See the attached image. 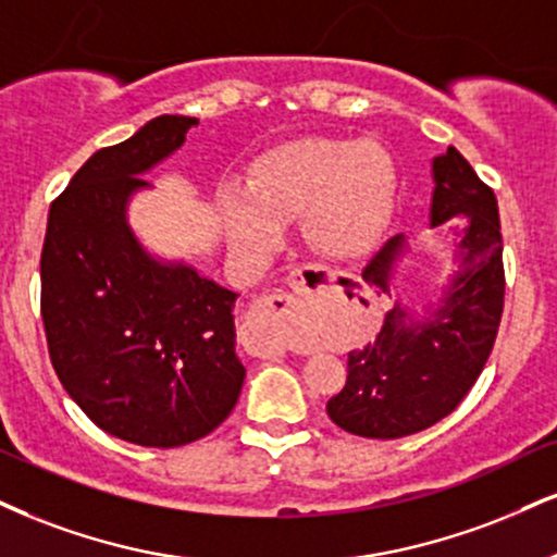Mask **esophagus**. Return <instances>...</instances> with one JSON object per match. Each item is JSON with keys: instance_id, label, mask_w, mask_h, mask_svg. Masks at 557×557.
<instances>
[{"instance_id": "esophagus-1", "label": "esophagus", "mask_w": 557, "mask_h": 557, "mask_svg": "<svg viewBox=\"0 0 557 557\" xmlns=\"http://www.w3.org/2000/svg\"><path fill=\"white\" fill-rule=\"evenodd\" d=\"M313 272H317V267L304 264L287 277L293 293L261 296L251 306L249 317H246V350L257 358H283L290 350L293 308L298 306V298L308 293Z\"/></svg>"}]
</instances>
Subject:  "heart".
<instances>
[{"label": "heart", "mask_w": 557, "mask_h": 557, "mask_svg": "<svg viewBox=\"0 0 557 557\" xmlns=\"http://www.w3.org/2000/svg\"><path fill=\"white\" fill-rule=\"evenodd\" d=\"M394 163L379 143L306 137L253 160L244 194H220V225L233 251L259 259L280 225L300 218V236L326 259L366 257L394 212Z\"/></svg>", "instance_id": "obj_1"}]
</instances>
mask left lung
I'll return each mask as SVG.
<instances>
[{
	"instance_id": "obj_1",
	"label": "left lung",
	"mask_w": 557,
	"mask_h": 557,
	"mask_svg": "<svg viewBox=\"0 0 557 557\" xmlns=\"http://www.w3.org/2000/svg\"><path fill=\"white\" fill-rule=\"evenodd\" d=\"M433 184L431 227L467 223L457 231L459 270L431 317L414 321L397 304L376 343L347 355V381L326 414L363 438L412 435L457 410L498 334L506 287L498 199L457 147L433 158ZM405 249V236L388 238L363 274L388 293Z\"/></svg>"
}]
</instances>
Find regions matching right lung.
I'll use <instances>...</instances> for the list:
<instances>
[{
  "label": "right lung",
  "instance_id": "1",
  "mask_svg": "<svg viewBox=\"0 0 557 557\" xmlns=\"http://www.w3.org/2000/svg\"><path fill=\"white\" fill-rule=\"evenodd\" d=\"M191 116H158L103 147L51 202L41 317L53 371L100 431L173 448L236 407V293L184 261H160L126 223L147 173L184 145Z\"/></svg>",
  "mask_w": 557,
  "mask_h": 557
}]
</instances>
